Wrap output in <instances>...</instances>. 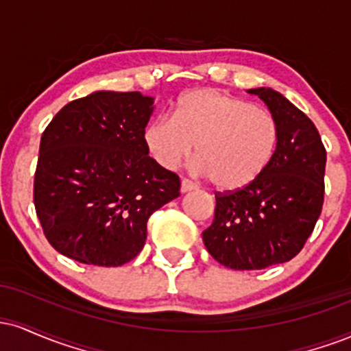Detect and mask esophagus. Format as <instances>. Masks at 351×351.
<instances>
[{
  "label": "esophagus",
  "instance_id": "34e87169",
  "mask_svg": "<svg viewBox=\"0 0 351 351\" xmlns=\"http://www.w3.org/2000/svg\"><path fill=\"white\" fill-rule=\"evenodd\" d=\"M196 184L189 180H181V193H188L191 189H195Z\"/></svg>",
  "mask_w": 351,
  "mask_h": 351
}]
</instances>
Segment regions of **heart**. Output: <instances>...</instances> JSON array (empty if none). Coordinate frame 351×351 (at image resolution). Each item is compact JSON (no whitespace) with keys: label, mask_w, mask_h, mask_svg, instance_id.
<instances>
[{"label":"heart","mask_w":351,"mask_h":351,"mask_svg":"<svg viewBox=\"0 0 351 351\" xmlns=\"http://www.w3.org/2000/svg\"><path fill=\"white\" fill-rule=\"evenodd\" d=\"M279 122L267 108L216 88L183 94L171 117H156L143 132L148 155L176 170L196 145L199 171L221 191H237L264 175L279 145Z\"/></svg>","instance_id":"heart-1"}]
</instances>
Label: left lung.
I'll return each mask as SVG.
<instances>
[{
  "label": "left lung",
  "mask_w": 351,
  "mask_h": 351,
  "mask_svg": "<svg viewBox=\"0 0 351 351\" xmlns=\"http://www.w3.org/2000/svg\"><path fill=\"white\" fill-rule=\"evenodd\" d=\"M279 122L272 163L256 183L216 193L215 219L203 231L208 252L236 271H257L302 251L324 206L327 150L312 120L272 88H251Z\"/></svg>",
  "instance_id": "1"
}]
</instances>
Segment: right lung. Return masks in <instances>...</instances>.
<instances>
[{"label":"right lung","mask_w":351,"mask_h":351,"mask_svg":"<svg viewBox=\"0 0 351 351\" xmlns=\"http://www.w3.org/2000/svg\"><path fill=\"white\" fill-rule=\"evenodd\" d=\"M153 99L94 92L56 114L39 145L34 208L56 251L87 265L130 263L156 209L180 196V176L148 156Z\"/></svg>","instance_id":"1"}]
</instances>
